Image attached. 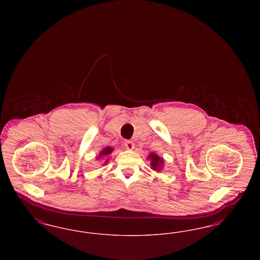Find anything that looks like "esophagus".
Returning a JSON list of instances; mask_svg holds the SVG:
<instances>
[{"instance_id": "obj_1", "label": "esophagus", "mask_w": 260, "mask_h": 260, "mask_svg": "<svg viewBox=\"0 0 260 260\" xmlns=\"http://www.w3.org/2000/svg\"><path fill=\"white\" fill-rule=\"evenodd\" d=\"M124 147L127 149V150H133L135 148V144L132 140H124Z\"/></svg>"}]
</instances>
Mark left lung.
<instances>
[{
	"instance_id": "8db88e82",
	"label": "left lung",
	"mask_w": 260,
	"mask_h": 260,
	"mask_svg": "<svg viewBox=\"0 0 260 260\" xmlns=\"http://www.w3.org/2000/svg\"><path fill=\"white\" fill-rule=\"evenodd\" d=\"M147 159L150 160V166H151V169L157 173L161 172L164 168V165H165V161L164 159L161 158L158 154L154 153V152H151L147 157Z\"/></svg>"
}]
</instances>
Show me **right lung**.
<instances>
[{
  "instance_id": "1",
  "label": "right lung",
  "mask_w": 260,
  "mask_h": 260,
  "mask_svg": "<svg viewBox=\"0 0 260 260\" xmlns=\"http://www.w3.org/2000/svg\"><path fill=\"white\" fill-rule=\"evenodd\" d=\"M113 150H114V148L111 147V146H107V147L102 149V150L99 152V155L96 157V160H102V161H102L104 165H106V164L109 161L110 158H108V157H109V155L113 152ZM103 164H102V165H103Z\"/></svg>"
}]
</instances>
